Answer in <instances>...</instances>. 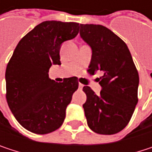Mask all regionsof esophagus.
<instances>
[{
	"label": "esophagus",
	"mask_w": 152,
	"mask_h": 152,
	"mask_svg": "<svg viewBox=\"0 0 152 152\" xmlns=\"http://www.w3.org/2000/svg\"><path fill=\"white\" fill-rule=\"evenodd\" d=\"M78 87H79V89H83V84H82V83H79Z\"/></svg>",
	"instance_id": "esophagus-1"
}]
</instances>
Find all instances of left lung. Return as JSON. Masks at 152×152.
<instances>
[{"mask_svg": "<svg viewBox=\"0 0 152 152\" xmlns=\"http://www.w3.org/2000/svg\"><path fill=\"white\" fill-rule=\"evenodd\" d=\"M80 36L91 48L89 73H104L99 79L100 94L84 86L83 105L89 128L95 133L113 135L129 122L137 104L139 76L125 42L99 24H80Z\"/></svg>", "mask_w": 152, "mask_h": 152, "instance_id": "8db88e82", "label": "left lung"}]
</instances>
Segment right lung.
<instances>
[{
    "instance_id": "obj_1",
    "label": "right lung",
    "mask_w": 152,
    "mask_h": 152,
    "mask_svg": "<svg viewBox=\"0 0 152 152\" xmlns=\"http://www.w3.org/2000/svg\"><path fill=\"white\" fill-rule=\"evenodd\" d=\"M79 23L45 21L17 44L6 73L7 102L25 129L45 135L63 123L66 109L78 88L76 76L57 83L49 78L52 65H60L61 44L74 39Z\"/></svg>"
}]
</instances>
